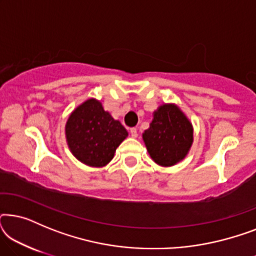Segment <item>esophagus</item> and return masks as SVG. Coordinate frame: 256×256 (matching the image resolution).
<instances>
[{
  "instance_id": "obj_1",
  "label": "esophagus",
  "mask_w": 256,
  "mask_h": 256,
  "mask_svg": "<svg viewBox=\"0 0 256 256\" xmlns=\"http://www.w3.org/2000/svg\"><path fill=\"white\" fill-rule=\"evenodd\" d=\"M130 135L132 138H138V129L136 128H130Z\"/></svg>"
}]
</instances>
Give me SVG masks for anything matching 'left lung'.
<instances>
[{"label":"left lung","instance_id":"left-lung-1","mask_svg":"<svg viewBox=\"0 0 256 256\" xmlns=\"http://www.w3.org/2000/svg\"><path fill=\"white\" fill-rule=\"evenodd\" d=\"M142 138L154 162L160 166H172L190 152L194 127L177 104H164L154 112L150 127Z\"/></svg>","mask_w":256,"mask_h":256}]
</instances>
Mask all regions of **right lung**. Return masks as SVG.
Returning <instances> with one entry per match:
<instances>
[{
	"instance_id": "obj_1",
	"label": "right lung",
	"mask_w": 256,
	"mask_h": 256,
	"mask_svg": "<svg viewBox=\"0 0 256 256\" xmlns=\"http://www.w3.org/2000/svg\"><path fill=\"white\" fill-rule=\"evenodd\" d=\"M65 134L76 160L88 166L101 168L113 160L115 150L127 138L128 132L104 110L99 100L88 99L70 115Z\"/></svg>"
}]
</instances>
